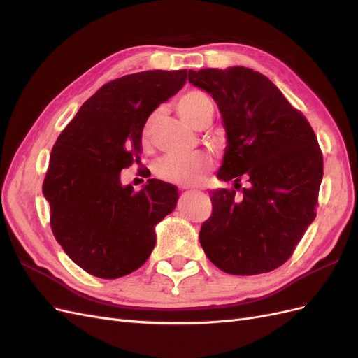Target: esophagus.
<instances>
[{"instance_id":"obj_1","label":"esophagus","mask_w":358,"mask_h":358,"mask_svg":"<svg viewBox=\"0 0 358 358\" xmlns=\"http://www.w3.org/2000/svg\"><path fill=\"white\" fill-rule=\"evenodd\" d=\"M191 191H197V189H191Z\"/></svg>"}]
</instances>
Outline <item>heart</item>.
Wrapping results in <instances>:
<instances>
[{
    "label": "heart",
    "instance_id": "b5f03b06",
    "mask_svg": "<svg viewBox=\"0 0 358 358\" xmlns=\"http://www.w3.org/2000/svg\"><path fill=\"white\" fill-rule=\"evenodd\" d=\"M176 110L180 117L194 128H203L210 122L215 106L210 96L200 90H189L179 95L176 100ZM158 112L150 113L142 129V145L146 148L150 145L157 122ZM212 158L204 152H194L188 155H169L158 161L157 175L171 183L179 185H192L197 183L206 173L212 169Z\"/></svg>",
    "mask_w": 358,
    "mask_h": 358
}]
</instances>
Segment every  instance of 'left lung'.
<instances>
[{
  "mask_svg": "<svg viewBox=\"0 0 358 358\" xmlns=\"http://www.w3.org/2000/svg\"><path fill=\"white\" fill-rule=\"evenodd\" d=\"M220 107L229 138L200 243L222 272L267 273L282 266L315 220L322 152L315 133L264 74L246 67L188 71ZM250 183L237 198L240 180Z\"/></svg>",
  "mask_w": 358,
  "mask_h": 358,
  "instance_id": "1",
  "label": "left lung"
}]
</instances>
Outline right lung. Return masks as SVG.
Instances as JSON below:
<instances>
[{
  "label": "right lung",
  "instance_id": "obj_1",
  "mask_svg": "<svg viewBox=\"0 0 358 358\" xmlns=\"http://www.w3.org/2000/svg\"><path fill=\"white\" fill-rule=\"evenodd\" d=\"M187 70L127 74L86 100L53 145L43 194L53 236L85 272L129 275L155 246V225L175 209L178 188L148 179L122 187L121 170L138 162L148 116L175 95Z\"/></svg>",
  "mask_w": 358,
  "mask_h": 358
}]
</instances>
